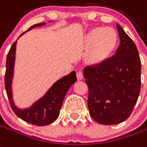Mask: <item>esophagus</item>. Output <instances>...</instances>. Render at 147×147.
Here are the masks:
<instances>
[{"label": "esophagus", "mask_w": 147, "mask_h": 147, "mask_svg": "<svg viewBox=\"0 0 147 147\" xmlns=\"http://www.w3.org/2000/svg\"><path fill=\"white\" fill-rule=\"evenodd\" d=\"M84 77V74H83V72L81 70H78L77 73V78L78 80H81Z\"/></svg>", "instance_id": "34e87169"}]
</instances>
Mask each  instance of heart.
Instances as JSON below:
<instances>
[{
  "label": "heart",
  "instance_id": "heart-1",
  "mask_svg": "<svg viewBox=\"0 0 147 147\" xmlns=\"http://www.w3.org/2000/svg\"><path fill=\"white\" fill-rule=\"evenodd\" d=\"M118 37L112 28L96 27L85 37V46L90 48L87 60L90 63L100 65L106 63L117 48Z\"/></svg>",
  "mask_w": 147,
  "mask_h": 147
}]
</instances>
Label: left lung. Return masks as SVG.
I'll list each match as a JSON object with an SVG mask.
<instances>
[{"label": "left lung", "instance_id": "8db88e82", "mask_svg": "<svg viewBox=\"0 0 147 147\" xmlns=\"http://www.w3.org/2000/svg\"><path fill=\"white\" fill-rule=\"evenodd\" d=\"M120 44L116 55L84 70L90 117L103 125L118 124L130 116L140 92L141 62L132 39L117 24Z\"/></svg>", "mask_w": 147, "mask_h": 147}]
</instances>
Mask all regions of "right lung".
<instances>
[{
  "instance_id": "right-lung-1",
  "label": "right lung",
  "mask_w": 147,
  "mask_h": 147,
  "mask_svg": "<svg viewBox=\"0 0 147 147\" xmlns=\"http://www.w3.org/2000/svg\"><path fill=\"white\" fill-rule=\"evenodd\" d=\"M46 23H40L31 26L27 30H31L34 27L44 26ZM26 31V32H27ZM24 32L21 35H23ZM20 35V37L21 36ZM17 40L11 46L6 61V72L4 77V84L7 95L12 110L17 116L25 122L36 126H47L54 122L57 119L59 112L62 107L63 99L70 86L77 80L76 73L72 71L70 74L62 77L53 84L43 97L36 101L30 107L27 109H19L14 105L12 95V79L13 76V66L15 61V51Z\"/></svg>"
}]
</instances>
